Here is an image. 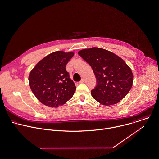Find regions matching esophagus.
Returning a JSON list of instances; mask_svg holds the SVG:
<instances>
[{
    "instance_id": "esophagus-1",
    "label": "esophagus",
    "mask_w": 159,
    "mask_h": 159,
    "mask_svg": "<svg viewBox=\"0 0 159 159\" xmlns=\"http://www.w3.org/2000/svg\"><path fill=\"white\" fill-rule=\"evenodd\" d=\"M85 82V79L84 78H82V79L80 80V81L79 82L80 84H82V83H84Z\"/></svg>"
}]
</instances>
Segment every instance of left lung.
<instances>
[{"label": "left lung", "instance_id": "obj_1", "mask_svg": "<svg viewBox=\"0 0 159 159\" xmlns=\"http://www.w3.org/2000/svg\"><path fill=\"white\" fill-rule=\"evenodd\" d=\"M78 54L91 66L95 75L97 84L91 94L96 101L110 106L118 103L128 93L133 75L121 58L97 47L81 50Z\"/></svg>", "mask_w": 159, "mask_h": 159}]
</instances>
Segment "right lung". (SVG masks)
<instances>
[{
    "label": "right lung",
    "instance_id": "add662e5",
    "mask_svg": "<svg viewBox=\"0 0 159 159\" xmlns=\"http://www.w3.org/2000/svg\"><path fill=\"white\" fill-rule=\"evenodd\" d=\"M74 52L57 51L41 60L29 75V85L37 99L47 106H62L74 95L76 87L66 66Z\"/></svg>",
    "mask_w": 159,
    "mask_h": 159
}]
</instances>
